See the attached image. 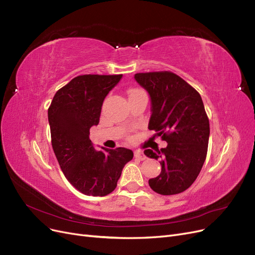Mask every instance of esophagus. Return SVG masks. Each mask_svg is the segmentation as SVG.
Listing matches in <instances>:
<instances>
[{"label":"esophagus","mask_w":255,"mask_h":255,"mask_svg":"<svg viewBox=\"0 0 255 255\" xmlns=\"http://www.w3.org/2000/svg\"><path fill=\"white\" fill-rule=\"evenodd\" d=\"M134 157L135 158H138V159H140V160H145L147 157L145 156V154H143V152L141 151V150H139V149H137V150H134Z\"/></svg>","instance_id":"34e87169"}]
</instances>
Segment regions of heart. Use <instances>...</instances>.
Returning a JSON list of instances; mask_svg holds the SVG:
<instances>
[{
    "label": "heart",
    "mask_w": 255,
    "mask_h": 255,
    "mask_svg": "<svg viewBox=\"0 0 255 255\" xmlns=\"http://www.w3.org/2000/svg\"><path fill=\"white\" fill-rule=\"evenodd\" d=\"M139 90H131L130 91V93H129V95H131V94H134V93H136V92H138Z\"/></svg>",
    "instance_id": "heart-1"
}]
</instances>
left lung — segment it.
Listing matches in <instances>:
<instances>
[{
  "mask_svg": "<svg viewBox=\"0 0 255 255\" xmlns=\"http://www.w3.org/2000/svg\"><path fill=\"white\" fill-rule=\"evenodd\" d=\"M136 82L149 93L151 118L149 130L156 132L168 146L143 151L160 159V174L149 180L160 195H176L194 183L206 158L209 120L200 94L172 72L137 73Z\"/></svg>",
  "mask_w": 255,
  "mask_h": 255,
  "instance_id": "1",
  "label": "left lung"
}]
</instances>
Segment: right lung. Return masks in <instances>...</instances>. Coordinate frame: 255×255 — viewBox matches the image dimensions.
Wrapping results in <instances>:
<instances>
[{
    "label": "right lung",
    "mask_w": 255,
    "mask_h": 255,
    "mask_svg": "<svg viewBox=\"0 0 255 255\" xmlns=\"http://www.w3.org/2000/svg\"><path fill=\"white\" fill-rule=\"evenodd\" d=\"M123 75H81L55 94L48 109L51 141L65 178L86 196L115 191L124 165L133 158L126 148L97 151L90 129L100 121L107 94Z\"/></svg>",
    "instance_id": "obj_1"
}]
</instances>
